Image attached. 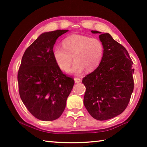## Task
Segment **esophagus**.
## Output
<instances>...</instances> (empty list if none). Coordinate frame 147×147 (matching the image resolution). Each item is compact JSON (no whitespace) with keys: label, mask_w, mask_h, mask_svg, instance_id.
Here are the masks:
<instances>
[{"label":"esophagus","mask_w":147,"mask_h":147,"mask_svg":"<svg viewBox=\"0 0 147 147\" xmlns=\"http://www.w3.org/2000/svg\"><path fill=\"white\" fill-rule=\"evenodd\" d=\"M74 82H75V83H79L81 82V79L80 78H76V77H75V78H74Z\"/></svg>","instance_id":"obj_1"}]
</instances>
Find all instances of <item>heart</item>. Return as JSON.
Masks as SVG:
<instances>
[{"mask_svg":"<svg viewBox=\"0 0 147 147\" xmlns=\"http://www.w3.org/2000/svg\"><path fill=\"white\" fill-rule=\"evenodd\" d=\"M104 47L100 39L81 35H72L63 41V48L56 46L53 57L57 65L67 71L73 60L75 61L70 72L80 74L86 69L91 72L98 67L103 58Z\"/></svg>","mask_w":147,"mask_h":147,"instance_id":"1","label":"heart"}]
</instances>
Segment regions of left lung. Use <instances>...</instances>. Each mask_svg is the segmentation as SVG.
I'll return each mask as SVG.
<instances>
[{
    "mask_svg": "<svg viewBox=\"0 0 147 147\" xmlns=\"http://www.w3.org/2000/svg\"><path fill=\"white\" fill-rule=\"evenodd\" d=\"M100 34L104 47L103 58L82 83L86 88L84 104L94 119L105 121L120 115L127 107L134 90V69L128 51L108 33Z\"/></svg>",
    "mask_w": 147,
    "mask_h": 147,
    "instance_id": "left-lung-1",
    "label": "left lung"
}]
</instances>
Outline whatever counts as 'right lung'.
Returning <instances> with one entry per match:
<instances>
[{
  "label": "right lung",
  "instance_id": "1",
  "mask_svg": "<svg viewBox=\"0 0 147 147\" xmlns=\"http://www.w3.org/2000/svg\"><path fill=\"white\" fill-rule=\"evenodd\" d=\"M68 30L41 34L24 52L17 80L22 101L41 121L56 120L63 113L74 80L63 73L53 57L56 39Z\"/></svg>",
  "mask_w": 147,
  "mask_h": 147
}]
</instances>
